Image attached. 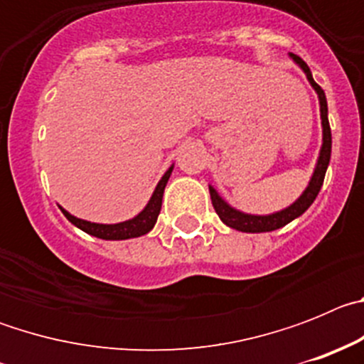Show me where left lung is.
I'll use <instances>...</instances> for the list:
<instances>
[{"instance_id":"obj_1","label":"left lung","mask_w":364,"mask_h":364,"mask_svg":"<svg viewBox=\"0 0 364 364\" xmlns=\"http://www.w3.org/2000/svg\"><path fill=\"white\" fill-rule=\"evenodd\" d=\"M295 62L302 67V70L306 73L308 80L314 85V89L319 95V102H321V118H323V149H321V156L319 162H317V167H315L314 176L310 180V186L306 188V191L302 193L301 198L297 202L290 205V208H286V210L279 211V213L268 215V217H257V215H246L240 213V211L233 210L226 202L222 200L218 197V193L215 191L213 188H210V195H211V204H213L215 211L220 217V220L226 224V226L233 228V230L239 231H246V233H262V231H273L279 230V228L286 226L288 222H291L294 218L301 217L304 211L314 204L315 197L319 195L321 186L324 182V175H326V167L330 164V154H332V131H330V124H328V104H326V96H324V91L321 89V85L314 82L310 73V67L304 63V60L295 54H291Z\"/></svg>"}]
</instances>
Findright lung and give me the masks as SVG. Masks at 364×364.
Wrapping results in <instances>:
<instances>
[{
	"label": "right lung",
	"mask_w": 364,
	"mask_h": 364,
	"mask_svg": "<svg viewBox=\"0 0 364 364\" xmlns=\"http://www.w3.org/2000/svg\"><path fill=\"white\" fill-rule=\"evenodd\" d=\"M173 167L167 169L166 175L162 176V180L159 182L156 189H154L153 197H151L149 204L146 205V210L140 215H136L131 220L120 222V224H95V222H87L82 220V218L73 217L70 213H67L65 210H62V213L73 222L74 226L80 228L85 233L92 235V237H98V239L104 240H125V239H133V237H140V235H146L153 230L154 222L159 218L160 208H162V197H164V189H166L167 180H169V175H171Z\"/></svg>",
	"instance_id": "right-lung-1"
}]
</instances>
